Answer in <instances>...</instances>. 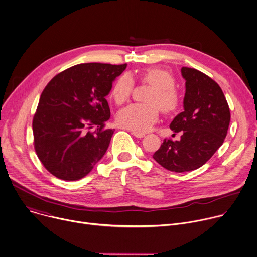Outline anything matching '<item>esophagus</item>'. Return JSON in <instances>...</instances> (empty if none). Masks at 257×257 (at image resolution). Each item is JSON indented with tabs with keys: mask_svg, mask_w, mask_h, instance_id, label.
I'll list each match as a JSON object with an SVG mask.
<instances>
[{
	"mask_svg": "<svg viewBox=\"0 0 257 257\" xmlns=\"http://www.w3.org/2000/svg\"><path fill=\"white\" fill-rule=\"evenodd\" d=\"M131 133L135 136V137H137V138H142L145 134L144 133H142V132H137V131H131Z\"/></svg>",
	"mask_w": 257,
	"mask_h": 257,
	"instance_id": "obj_1",
	"label": "esophagus"
}]
</instances>
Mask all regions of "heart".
<instances>
[{"instance_id":"b5f03b06","label":"heart","mask_w":257,"mask_h":257,"mask_svg":"<svg viewBox=\"0 0 257 257\" xmlns=\"http://www.w3.org/2000/svg\"><path fill=\"white\" fill-rule=\"evenodd\" d=\"M140 81L151 85L147 91L144 104H132L119 111L117 123L124 128L137 131H147L157 120L159 109L163 113H172L180 105V96L175 89V78L172 73L158 67L145 69ZM133 77L125 72L115 81L111 96L117 105L125 104L131 97L134 89Z\"/></svg>"}]
</instances>
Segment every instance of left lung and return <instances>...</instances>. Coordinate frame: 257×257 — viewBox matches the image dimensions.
Wrapping results in <instances>:
<instances>
[{"mask_svg":"<svg viewBox=\"0 0 257 257\" xmlns=\"http://www.w3.org/2000/svg\"><path fill=\"white\" fill-rule=\"evenodd\" d=\"M186 79L185 111L170 123L181 140L165 138L153 158L170 172L185 173L204 165L223 144L230 110L220 85L202 71L183 67Z\"/></svg>","mask_w":257,"mask_h":257,"instance_id":"1","label":"left lung"}]
</instances>
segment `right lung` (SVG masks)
<instances>
[{
	"instance_id": "add662e5",
	"label": "right lung",
	"mask_w": 257,
	"mask_h": 257,
	"mask_svg": "<svg viewBox=\"0 0 257 257\" xmlns=\"http://www.w3.org/2000/svg\"><path fill=\"white\" fill-rule=\"evenodd\" d=\"M127 64L80 63L56 74L44 88L33 117L35 152L63 181L87 176L106 153L114 129L106 96Z\"/></svg>"
}]
</instances>
